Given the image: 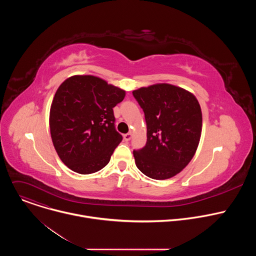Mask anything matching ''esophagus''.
Masks as SVG:
<instances>
[{
	"mask_svg": "<svg viewBox=\"0 0 256 256\" xmlns=\"http://www.w3.org/2000/svg\"><path fill=\"white\" fill-rule=\"evenodd\" d=\"M132 138V134L130 132H128V134H124V140H130Z\"/></svg>",
	"mask_w": 256,
	"mask_h": 256,
	"instance_id": "1",
	"label": "esophagus"
}]
</instances>
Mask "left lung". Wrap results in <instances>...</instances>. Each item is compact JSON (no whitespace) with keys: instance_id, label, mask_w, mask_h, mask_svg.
<instances>
[{"instance_id":"left-lung-1","label":"left lung","mask_w":256,"mask_h":256,"mask_svg":"<svg viewBox=\"0 0 256 256\" xmlns=\"http://www.w3.org/2000/svg\"><path fill=\"white\" fill-rule=\"evenodd\" d=\"M144 114L147 142L134 151L138 170L153 179H167L192 159L202 134L200 106L194 94L170 84L132 91Z\"/></svg>"}]
</instances>
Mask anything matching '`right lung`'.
<instances>
[{
  "label": "right lung",
  "instance_id": "right-lung-1",
  "mask_svg": "<svg viewBox=\"0 0 256 256\" xmlns=\"http://www.w3.org/2000/svg\"><path fill=\"white\" fill-rule=\"evenodd\" d=\"M124 96V90L90 75L70 77L58 87L50 107V134L70 170L91 174L108 164L122 140L114 107Z\"/></svg>",
  "mask_w": 256,
  "mask_h": 256
}]
</instances>
